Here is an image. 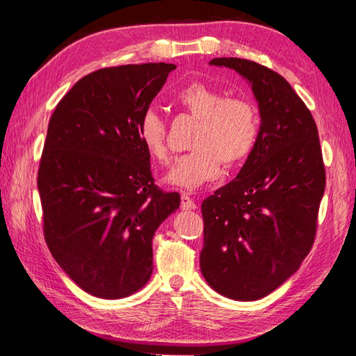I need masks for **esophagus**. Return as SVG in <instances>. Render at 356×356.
<instances>
[{
	"mask_svg": "<svg viewBox=\"0 0 356 356\" xmlns=\"http://www.w3.org/2000/svg\"><path fill=\"white\" fill-rule=\"evenodd\" d=\"M180 207H182V210H193L196 209V204L191 200L190 195L182 193V195H180Z\"/></svg>",
	"mask_w": 356,
	"mask_h": 356,
	"instance_id": "1",
	"label": "esophagus"
}]
</instances>
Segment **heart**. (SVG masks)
I'll return each mask as SVG.
<instances>
[{"instance_id": "1", "label": "heart", "mask_w": 356, "mask_h": 356, "mask_svg": "<svg viewBox=\"0 0 356 356\" xmlns=\"http://www.w3.org/2000/svg\"><path fill=\"white\" fill-rule=\"evenodd\" d=\"M177 104L197 119L193 150L174 159L166 182L195 190L220 174L221 161L238 166L252 154L259 138V116L252 102L226 97L206 83H191L177 94ZM138 138L150 159L163 163L168 156L166 125L152 110L138 120Z\"/></svg>"}]
</instances>
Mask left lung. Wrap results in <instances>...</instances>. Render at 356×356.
Here are the masks:
<instances>
[{
	"label": "left lung",
	"mask_w": 356,
	"mask_h": 356,
	"mask_svg": "<svg viewBox=\"0 0 356 356\" xmlns=\"http://www.w3.org/2000/svg\"><path fill=\"white\" fill-rule=\"evenodd\" d=\"M251 84L261 130L238 176L202 201L201 272L232 300H259L309 254L325 191L317 125L286 78L254 61L215 58Z\"/></svg>",
	"instance_id": "obj_1"
}]
</instances>
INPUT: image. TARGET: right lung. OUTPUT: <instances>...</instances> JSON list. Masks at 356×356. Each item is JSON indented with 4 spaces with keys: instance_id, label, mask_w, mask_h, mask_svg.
Listing matches in <instances>:
<instances>
[{
    "instance_id": "1",
    "label": "right lung",
    "mask_w": 356,
    "mask_h": 356,
    "mask_svg": "<svg viewBox=\"0 0 356 356\" xmlns=\"http://www.w3.org/2000/svg\"><path fill=\"white\" fill-rule=\"evenodd\" d=\"M174 64L99 69L78 80L48 122L38 188L48 250L84 292L124 298L152 275V238L180 196L154 182L138 120Z\"/></svg>"
}]
</instances>
